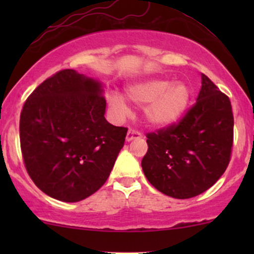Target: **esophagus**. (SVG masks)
I'll return each mask as SVG.
<instances>
[{
    "mask_svg": "<svg viewBox=\"0 0 254 254\" xmlns=\"http://www.w3.org/2000/svg\"><path fill=\"white\" fill-rule=\"evenodd\" d=\"M141 137H142V133L139 132V131H137L135 129H132V127H130L129 131H127V141L130 142V141H132V139L141 138Z\"/></svg>",
    "mask_w": 254,
    "mask_h": 254,
    "instance_id": "esophagus-1",
    "label": "esophagus"
}]
</instances>
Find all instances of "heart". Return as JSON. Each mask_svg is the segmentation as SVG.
<instances>
[{
	"mask_svg": "<svg viewBox=\"0 0 254 254\" xmlns=\"http://www.w3.org/2000/svg\"><path fill=\"white\" fill-rule=\"evenodd\" d=\"M125 97L133 106L144 107L145 121L153 127H168L184 115L190 103V88L184 82L170 78L154 77L132 83L125 90ZM110 107L119 116L127 115L129 107L118 94L109 98Z\"/></svg>",
	"mask_w": 254,
	"mask_h": 254,
	"instance_id": "b5f03b06",
	"label": "heart"
}]
</instances>
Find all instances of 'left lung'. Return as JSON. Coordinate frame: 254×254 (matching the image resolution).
Returning a JSON list of instances; mask_svg holds the SVG:
<instances>
[{
  "label": "left lung",
  "instance_id": "left-lung-1",
  "mask_svg": "<svg viewBox=\"0 0 254 254\" xmlns=\"http://www.w3.org/2000/svg\"><path fill=\"white\" fill-rule=\"evenodd\" d=\"M234 117L229 98L202 74L197 101L170 127L147 133L142 170L151 185L178 199L203 193L228 167Z\"/></svg>",
  "mask_w": 254,
  "mask_h": 254
}]
</instances>
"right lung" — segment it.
Returning a JSON list of instances; mask_svg holds the SVG:
<instances>
[{"label": "right lung", "instance_id": "add662e5", "mask_svg": "<svg viewBox=\"0 0 254 254\" xmlns=\"http://www.w3.org/2000/svg\"><path fill=\"white\" fill-rule=\"evenodd\" d=\"M103 86L64 69L46 78L25 101L20 144L28 176L44 193L74 203L109 178L127 129L105 119Z\"/></svg>", "mask_w": 254, "mask_h": 254}]
</instances>
